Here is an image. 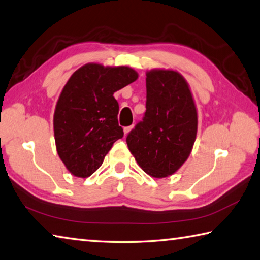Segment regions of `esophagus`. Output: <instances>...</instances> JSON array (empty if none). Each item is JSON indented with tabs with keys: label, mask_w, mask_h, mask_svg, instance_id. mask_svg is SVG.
I'll list each match as a JSON object with an SVG mask.
<instances>
[{
	"label": "esophagus",
	"mask_w": 260,
	"mask_h": 260,
	"mask_svg": "<svg viewBox=\"0 0 260 260\" xmlns=\"http://www.w3.org/2000/svg\"><path fill=\"white\" fill-rule=\"evenodd\" d=\"M132 128H133V125H132V126H127V127H124V134H125V135L128 134Z\"/></svg>",
	"instance_id": "obj_1"
}]
</instances>
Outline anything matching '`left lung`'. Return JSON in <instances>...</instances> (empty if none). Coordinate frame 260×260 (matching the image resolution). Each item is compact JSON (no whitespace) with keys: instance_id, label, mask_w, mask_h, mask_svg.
I'll list each match as a JSON object with an SVG mask.
<instances>
[{"instance_id":"8db88e82","label":"left lung","mask_w":260,"mask_h":260,"mask_svg":"<svg viewBox=\"0 0 260 260\" xmlns=\"http://www.w3.org/2000/svg\"><path fill=\"white\" fill-rule=\"evenodd\" d=\"M197 110L184 76L172 70L146 72V111L126 137L147 175H174L189 156L197 134Z\"/></svg>"}]
</instances>
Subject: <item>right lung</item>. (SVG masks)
I'll list each match as a JSON object with an SVG mask.
<instances>
[{
	"label": "right lung",
	"instance_id": "right-lung-1",
	"mask_svg": "<svg viewBox=\"0 0 260 260\" xmlns=\"http://www.w3.org/2000/svg\"><path fill=\"white\" fill-rule=\"evenodd\" d=\"M139 78L128 66L89 63L71 75L54 113L56 150L68 170L86 178L103 165L106 154L124 136L114 92Z\"/></svg>",
	"mask_w": 260,
	"mask_h": 260
}]
</instances>
